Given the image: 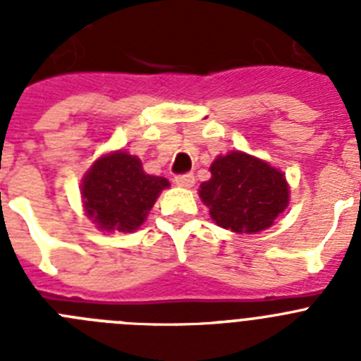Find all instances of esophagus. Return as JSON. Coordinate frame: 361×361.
I'll use <instances>...</instances> for the list:
<instances>
[{"label": "esophagus", "mask_w": 361, "mask_h": 361, "mask_svg": "<svg viewBox=\"0 0 361 361\" xmlns=\"http://www.w3.org/2000/svg\"><path fill=\"white\" fill-rule=\"evenodd\" d=\"M175 184L180 188H191L195 184V177L191 173H184V175H177L175 177Z\"/></svg>", "instance_id": "1"}]
</instances>
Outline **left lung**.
I'll return each mask as SVG.
<instances>
[{"instance_id":"8db88e82","label":"left lung","mask_w":361,"mask_h":361,"mask_svg":"<svg viewBox=\"0 0 361 361\" xmlns=\"http://www.w3.org/2000/svg\"><path fill=\"white\" fill-rule=\"evenodd\" d=\"M209 171L199 197L220 228L255 235L275 224L289 206L286 173L264 159L233 149L219 155Z\"/></svg>"}]
</instances>
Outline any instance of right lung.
<instances>
[{"label": "right lung", "instance_id": "1", "mask_svg": "<svg viewBox=\"0 0 361 361\" xmlns=\"http://www.w3.org/2000/svg\"><path fill=\"white\" fill-rule=\"evenodd\" d=\"M170 180L142 170L141 159L124 149L103 153L81 180L86 216L101 231L133 233Z\"/></svg>", "mask_w": 361, "mask_h": 361}]
</instances>
